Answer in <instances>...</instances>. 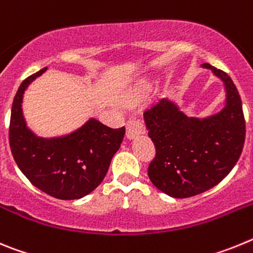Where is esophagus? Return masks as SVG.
Wrapping results in <instances>:
<instances>
[{"mask_svg": "<svg viewBox=\"0 0 253 253\" xmlns=\"http://www.w3.org/2000/svg\"><path fill=\"white\" fill-rule=\"evenodd\" d=\"M143 133H146V125H144L143 120L137 119V118H131L128 120V123H126V137L129 139Z\"/></svg>", "mask_w": 253, "mask_h": 253, "instance_id": "obj_1", "label": "esophagus"}]
</instances>
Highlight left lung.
<instances>
[{
  "label": "left lung",
  "mask_w": 253,
  "mask_h": 253,
  "mask_svg": "<svg viewBox=\"0 0 253 253\" xmlns=\"http://www.w3.org/2000/svg\"><path fill=\"white\" fill-rule=\"evenodd\" d=\"M224 82L225 106L205 119L184 114L169 99L144 111L156 157L148 167L154 186L172 198H190L219 184L242 153L246 123L241 96L231 77L203 64Z\"/></svg>",
  "instance_id": "left-lung-1"
}]
</instances>
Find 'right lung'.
I'll return each mask as SVG.
<instances>
[{"instance_id":"1","label":"right lung","mask_w":253,"mask_h":253,"mask_svg":"<svg viewBox=\"0 0 253 253\" xmlns=\"http://www.w3.org/2000/svg\"><path fill=\"white\" fill-rule=\"evenodd\" d=\"M45 69L24 80L15 95L8 129L11 153L35 187L60 200L81 199L102 182L111 158L120 148L125 128H109L90 119L64 137H37L26 126L21 109L22 96L26 87Z\"/></svg>"}]
</instances>
